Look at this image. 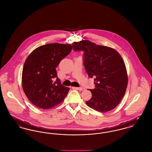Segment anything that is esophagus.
I'll use <instances>...</instances> for the list:
<instances>
[{
  "instance_id": "esophagus-1",
  "label": "esophagus",
  "mask_w": 152,
  "mask_h": 152,
  "mask_svg": "<svg viewBox=\"0 0 152 152\" xmlns=\"http://www.w3.org/2000/svg\"><path fill=\"white\" fill-rule=\"evenodd\" d=\"M72 89H77V90H79V91H83L85 90V89L83 88H77V87H72Z\"/></svg>"
}]
</instances>
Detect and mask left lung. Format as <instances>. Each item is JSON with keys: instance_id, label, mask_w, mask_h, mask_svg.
Here are the masks:
<instances>
[{"instance_id": "8db88e82", "label": "left lung", "mask_w": 152, "mask_h": 152, "mask_svg": "<svg viewBox=\"0 0 152 152\" xmlns=\"http://www.w3.org/2000/svg\"><path fill=\"white\" fill-rule=\"evenodd\" d=\"M75 51H83V62L90 78H94L95 88L91 100L86 102L93 110L106 112L114 109L123 99L128 77L121 55L114 49L96 45L89 40L74 42Z\"/></svg>"}]
</instances>
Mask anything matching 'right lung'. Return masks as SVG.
<instances>
[{
  "instance_id": "obj_1",
  "label": "right lung",
  "mask_w": 152,
  "mask_h": 152,
  "mask_svg": "<svg viewBox=\"0 0 152 152\" xmlns=\"http://www.w3.org/2000/svg\"><path fill=\"white\" fill-rule=\"evenodd\" d=\"M70 44L41 45L31 52L23 65L22 85L31 102L41 109H50L64 100L70 89L63 86L56 67L71 51Z\"/></svg>"
}]
</instances>
